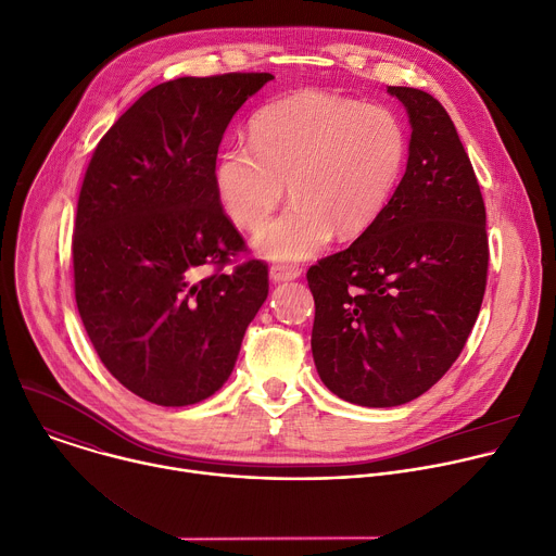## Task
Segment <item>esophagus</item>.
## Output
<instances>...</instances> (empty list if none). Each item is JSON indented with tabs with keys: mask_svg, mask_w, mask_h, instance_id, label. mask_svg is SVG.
I'll return each mask as SVG.
<instances>
[{
	"mask_svg": "<svg viewBox=\"0 0 556 556\" xmlns=\"http://www.w3.org/2000/svg\"><path fill=\"white\" fill-rule=\"evenodd\" d=\"M301 277V268L299 266H288V264H275L270 266V279L275 283H281V281H292V279H299Z\"/></svg>",
	"mask_w": 556,
	"mask_h": 556,
	"instance_id": "34e87169",
	"label": "esophagus"
}]
</instances>
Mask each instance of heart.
I'll list each match as a JSON object with an SVG mask.
<instances>
[{
  "label": "heart",
  "mask_w": 556,
  "mask_h": 556,
  "mask_svg": "<svg viewBox=\"0 0 556 556\" xmlns=\"http://www.w3.org/2000/svg\"><path fill=\"white\" fill-rule=\"evenodd\" d=\"M251 140L219 151L213 182L224 213L260 230L286 195L294 202L257 237L273 262L319 255L334 232L363 235L387 208L407 157V134L391 110L326 90H299L262 108Z\"/></svg>",
  "instance_id": "obj_1"
}]
</instances>
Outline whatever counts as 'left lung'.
<instances>
[{
  "instance_id": "left-lung-1",
  "label": "left lung",
  "mask_w": 556,
  "mask_h": 556,
  "mask_svg": "<svg viewBox=\"0 0 556 556\" xmlns=\"http://www.w3.org/2000/svg\"><path fill=\"white\" fill-rule=\"evenodd\" d=\"M409 116L407 169L358 240L307 270L312 356L324 384L361 407H399L459 356L486 290V208L446 110L389 86Z\"/></svg>"
}]
</instances>
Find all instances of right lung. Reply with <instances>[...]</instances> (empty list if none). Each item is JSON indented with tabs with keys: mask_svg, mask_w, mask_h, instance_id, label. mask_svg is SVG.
Returning <instances> with one entry per match:
<instances>
[{
	"mask_svg": "<svg viewBox=\"0 0 556 556\" xmlns=\"http://www.w3.org/2000/svg\"><path fill=\"white\" fill-rule=\"evenodd\" d=\"M268 72L182 76L144 92L101 138L76 204L74 296L108 371L142 401L187 407L230 376L268 296V268L224 270L244 240L213 169Z\"/></svg>",
	"mask_w": 556,
	"mask_h": 556,
	"instance_id": "right-lung-1",
	"label": "right lung"
}]
</instances>
